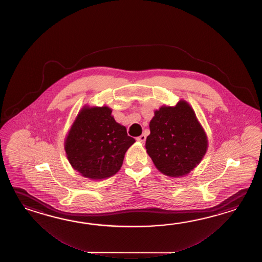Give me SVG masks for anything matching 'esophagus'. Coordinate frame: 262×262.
Segmentation results:
<instances>
[{
    "label": "esophagus",
    "instance_id": "obj_1",
    "mask_svg": "<svg viewBox=\"0 0 262 262\" xmlns=\"http://www.w3.org/2000/svg\"><path fill=\"white\" fill-rule=\"evenodd\" d=\"M137 140L139 141V142H141V143H144L145 140H146V135L144 134H142V135H140L139 137L137 138Z\"/></svg>",
    "mask_w": 262,
    "mask_h": 262
}]
</instances>
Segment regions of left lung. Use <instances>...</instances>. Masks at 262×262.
Listing matches in <instances>:
<instances>
[{
    "label": "left lung",
    "mask_w": 262,
    "mask_h": 262,
    "mask_svg": "<svg viewBox=\"0 0 262 262\" xmlns=\"http://www.w3.org/2000/svg\"><path fill=\"white\" fill-rule=\"evenodd\" d=\"M146 150L156 168L169 177H183L193 170L208 149L207 135L185 100L162 106L150 122Z\"/></svg>",
    "instance_id": "1"
}]
</instances>
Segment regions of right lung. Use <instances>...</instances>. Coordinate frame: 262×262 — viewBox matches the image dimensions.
I'll return each instance as SVG.
<instances>
[{
	"mask_svg": "<svg viewBox=\"0 0 262 262\" xmlns=\"http://www.w3.org/2000/svg\"><path fill=\"white\" fill-rule=\"evenodd\" d=\"M107 106H84L64 140L67 159L85 178L103 180L120 170L129 147L136 140L118 123Z\"/></svg>",
	"mask_w": 262,
	"mask_h": 262,
	"instance_id": "right-lung-1",
	"label": "right lung"
}]
</instances>
